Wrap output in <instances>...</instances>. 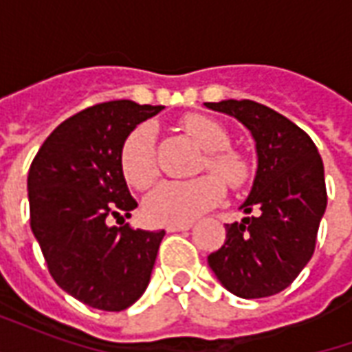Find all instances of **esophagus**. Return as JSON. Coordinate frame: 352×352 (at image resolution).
<instances>
[{
    "instance_id": "1",
    "label": "esophagus",
    "mask_w": 352,
    "mask_h": 352,
    "mask_svg": "<svg viewBox=\"0 0 352 352\" xmlns=\"http://www.w3.org/2000/svg\"><path fill=\"white\" fill-rule=\"evenodd\" d=\"M192 228V222H183V224H168L166 230L168 232H186Z\"/></svg>"
}]
</instances>
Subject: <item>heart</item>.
<instances>
[{
    "label": "heart",
    "mask_w": 352,
    "mask_h": 352,
    "mask_svg": "<svg viewBox=\"0 0 352 352\" xmlns=\"http://www.w3.org/2000/svg\"><path fill=\"white\" fill-rule=\"evenodd\" d=\"M184 130L207 153L204 169H211L232 188L243 186L251 177V166L243 154L228 148L230 133L224 126L204 115L184 118ZM120 169L130 186L145 190L156 181V128L139 124L120 148ZM224 186L216 177L204 175L192 181H164L145 198V214L160 224H183L221 204Z\"/></svg>",
    "instance_id": "1"
}]
</instances>
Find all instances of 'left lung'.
Masks as SVG:
<instances>
[{
	"instance_id": "obj_1",
	"label": "left lung",
	"mask_w": 352,
	"mask_h": 352,
	"mask_svg": "<svg viewBox=\"0 0 352 352\" xmlns=\"http://www.w3.org/2000/svg\"><path fill=\"white\" fill-rule=\"evenodd\" d=\"M234 116L251 131L256 175L239 209L241 222L226 224V241L207 256L221 285L239 298L285 290L309 262L326 211L324 166L313 139L277 111L251 100L206 103Z\"/></svg>"
}]
</instances>
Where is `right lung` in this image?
<instances>
[{
    "label": "right lung",
    "instance_id": "1",
    "mask_svg": "<svg viewBox=\"0 0 352 352\" xmlns=\"http://www.w3.org/2000/svg\"><path fill=\"white\" fill-rule=\"evenodd\" d=\"M162 109L130 100L85 109L50 133L28 173L30 224L50 275L96 309L138 302L166 236L109 224L138 207L120 169L124 141Z\"/></svg>",
    "mask_w": 352,
    "mask_h": 352
}]
</instances>
